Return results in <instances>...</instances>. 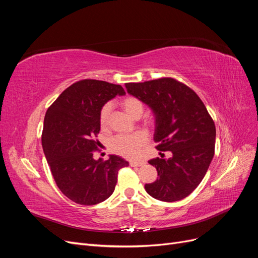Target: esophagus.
<instances>
[{
  "instance_id": "esophagus-1",
  "label": "esophagus",
  "mask_w": 258,
  "mask_h": 258,
  "mask_svg": "<svg viewBox=\"0 0 258 258\" xmlns=\"http://www.w3.org/2000/svg\"><path fill=\"white\" fill-rule=\"evenodd\" d=\"M129 165L131 166V167H141V166H143L144 165V161H131Z\"/></svg>"
}]
</instances>
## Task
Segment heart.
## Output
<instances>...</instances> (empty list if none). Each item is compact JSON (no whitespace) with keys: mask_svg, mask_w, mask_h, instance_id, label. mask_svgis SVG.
Segmentation results:
<instances>
[{"mask_svg":"<svg viewBox=\"0 0 258 258\" xmlns=\"http://www.w3.org/2000/svg\"><path fill=\"white\" fill-rule=\"evenodd\" d=\"M121 106L132 118H140L144 112V104L141 100L137 97H127L121 101ZM111 112V104L107 103L100 112V122L102 126L107 123L108 115ZM147 124H152L153 119L147 118ZM148 137L143 131H137L132 135L127 136H116L110 141L111 151L117 155H120L124 158H136L141 153L142 148L146 145Z\"/></svg>","mask_w":258,"mask_h":258,"instance_id":"1","label":"heart"}]
</instances>
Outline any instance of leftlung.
Instances as JSON below:
<instances>
[{"label":"left lung","instance_id":"obj_1","mask_svg":"<svg viewBox=\"0 0 258 258\" xmlns=\"http://www.w3.org/2000/svg\"><path fill=\"white\" fill-rule=\"evenodd\" d=\"M126 88L152 108L156 148L172 153L168 159L148 161L157 169L158 177L145 184L146 192L166 202L184 199L200 184L214 156L216 130L212 117L196 92L171 77L127 83Z\"/></svg>","mask_w":258,"mask_h":258}]
</instances>
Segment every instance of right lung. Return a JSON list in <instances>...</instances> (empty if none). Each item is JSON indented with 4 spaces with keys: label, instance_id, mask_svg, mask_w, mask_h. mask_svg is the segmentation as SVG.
<instances>
[{
    "label": "right lung",
    "instance_id": "right-lung-1",
    "mask_svg": "<svg viewBox=\"0 0 258 258\" xmlns=\"http://www.w3.org/2000/svg\"><path fill=\"white\" fill-rule=\"evenodd\" d=\"M126 95L120 85L83 80L68 87L48 107L42 145L61 192L75 204L93 206L113 194L119 169L129 162L110 155L93 159L100 144V112L116 96Z\"/></svg>",
    "mask_w": 258,
    "mask_h": 258
}]
</instances>
